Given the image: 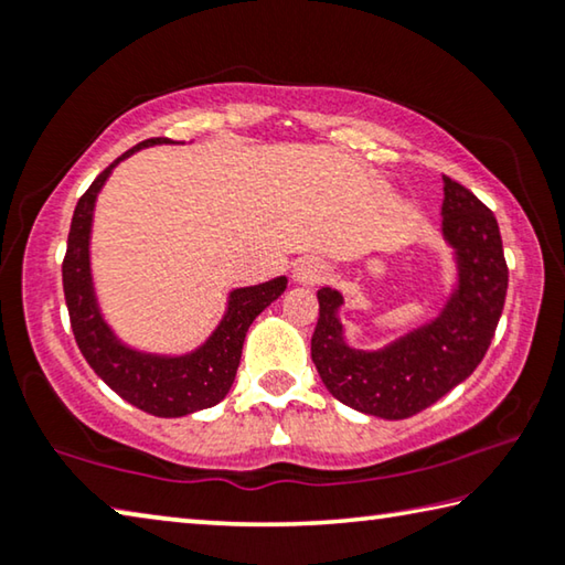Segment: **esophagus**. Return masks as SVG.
<instances>
[{
    "instance_id": "obj_1",
    "label": "esophagus",
    "mask_w": 565,
    "mask_h": 565,
    "mask_svg": "<svg viewBox=\"0 0 565 565\" xmlns=\"http://www.w3.org/2000/svg\"><path fill=\"white\" fill-rule=\"evenodd\" d=\"M327 276H329V266L319 259H303L294 269V279L299 284H306V286L321 284Z\"/></svg>"
}]
</instances>
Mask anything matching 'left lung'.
<instances>
[{"instance_id": "1", "label": "left lung", "mask_w": 565, "mask_h": 565, "mask_svg": "<svg viewBox=\"0 0 565 565\" xmlns=\"http://www.w3.org/2000/svg\"><path fill=\"white\" fill-rule=\"evenodd\" d=\"M444 236L454 246L458 289L426 327L381 351H359L343 341V296L321 289L311 359L323 386L361 414L398 420L436 404L473 374L499 327L509 266L499 222L489 206L458 181L444 177Z\"/></svg>"}]
</instances>
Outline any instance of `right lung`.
Here are the masks:
<instances>
[{
    "label": "right lung",
    "instance_id": "right-lung-1",
    "mask_svg": "<svg viewBox=\"0 0 565 565\" xmlns=\"http://www.w3.org/2000/svg\"><path fill=\"white\" fill-rule=\"evenodd\" d=\"M167 137L147 139L124 151L84 191L79 202H76L70 238H66L62 284L76 347L94 369V374L111 391H117L124 401H129L131 406L147 411L151 416L177 418L216 406L228 394L238 361H242L246 331L266 306L284 294L286 276H276L271 281L246 286V289H234L228 294V309L216 331L206 339V343H202L196 351L184 353V356L141 353L124 347L114 337V331L99 313L89 269L94 202H97L99 189L111 174V169L121 159L145 147L167 145Z\"/></svg>",
    "mask_w": 565,
    "mask_h": 565
}]
</instances>
